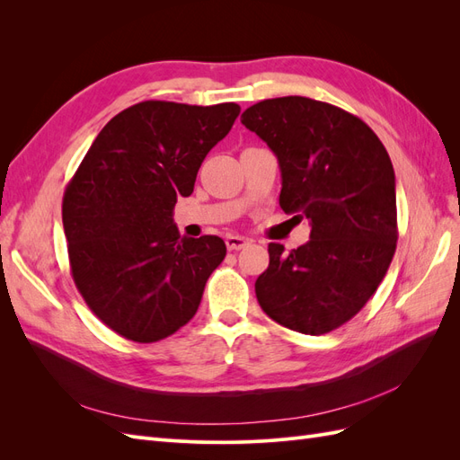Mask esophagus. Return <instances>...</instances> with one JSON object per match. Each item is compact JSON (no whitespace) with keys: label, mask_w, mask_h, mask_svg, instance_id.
<instances>
[{"label":"esophagus","mask_w":460,"mask_h":460,"mask_svg":"<svg viewBox=\"0 0 460 460\" xmlns=\"http://www.w3.org/2000/svg\"><path fill=\"white\" fill-rule=\"evenodd\" d=\"M247 245H249V240L242 238V235H228L226 238V247L230 249V252H240V249H243Z\"/></svg>","instance_id":"34e87169"}]
</instances>
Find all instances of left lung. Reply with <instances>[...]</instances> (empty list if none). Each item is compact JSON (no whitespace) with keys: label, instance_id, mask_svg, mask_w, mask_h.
<instances>
[{"label":"left lung","instance_id":"1","mask_svg":"<svg viewBox=\"0 0 460 460\" xmlns=\"http://www.w3.org/2000/svg\"><path fill=\"white\" fill-rule=\"evenodd\" d=\"M242 124L278 157L282 211L311 222V240L289 253L269 243L257 301L289 330L328 333L365 307L394 259V164L367 122L311 97L259 102Z\"/></svg>","mask_w":460,"mask_h":460}]
</instances>
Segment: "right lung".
<instances>
[{
	"label": "right lung",
	"mask_w": 460,
	"mask_h": 460,
	"mask_svg": "<svg viewBox=\"0 0 460 460\" xmlns=\"http://www.w3.org/2000/svg\"><path fill=\"white\" fill-rule=\"evenodd\" d=\"M238 115V103H136L105 124L68 182L63 228L73 280L119 336L159 341L198 313L226 245L218 235L180 238L172 211Z\"/></svg>",
	"instance_id": "right-lung-1"
}]
</instances>
